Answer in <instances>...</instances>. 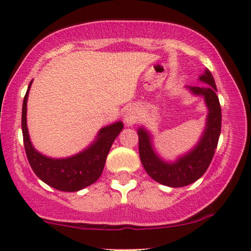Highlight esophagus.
Here are the masks:
<instances>
[{
  "label": "esophagus",
  "instance_id": "obj_1",
  "mask_svg": "<svg viewBox=\"0 0 251 251\" xmlns=\"http://www.w3.org/2000/svg\"><path fill=\"white\" fill-rule=\"evenodd\" d=\"M124 119H125L126 124L128 125H133L139 120V113H138V109L132 106V108L127 109V111L125 112V116H124Z\"/></svg>",
  "mask_w": 251,
  "mask_h": 251
}]
</instances>
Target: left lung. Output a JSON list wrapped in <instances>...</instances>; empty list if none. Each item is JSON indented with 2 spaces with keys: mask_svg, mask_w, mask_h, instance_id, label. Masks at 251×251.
Masks as SVG:
<instances>
[{
  "mask_svg": "<svg viewBox=\"0 0 251 251\" xmlns=\"http://www.w3.org/2000/svg\"><path fill=\"white\" fill-rule=\"evenodd\" d=\"M200 81L208 83L206 87H190L188 91L195 96H202L208 108L204 131L199 142L185 155L175 162H166L155 151L152 135L141 126L138 129L140 159L146 172L155 180L169 187H183L195 182L208 170L215 155L222 128V109L217 96L215 79L209 70L199 76Z\"/></svg>",
  "mask_w": 251,
  "mask_h": 251,
  "instance_id": "left-lung-1",
  "label": "left lung"
}]
</instances>
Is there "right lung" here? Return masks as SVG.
Here are the masks:
<instances>
[{"label": "right lung", "mask_w": 251, "mask_h": 251, "mask_svg": "<svg viewBox=\"0 0 251 251\" xmlns=\"http://www.w3.org/2000/svg\"><path fill=\"white\" fill-rule=\"evenodd\" d=\"M33 81V80H32ZM32 81L23 102L22 131L25 151L29 165L43 182L62 192H78L94 183L101 176L106 156L113 141L123 131L124 124L116 122L100 129L92 145L85 150L66 158H51L39 152L29 139L27 120V99Z\"/></svg>", "instance_id": "1"}]
</instances>
